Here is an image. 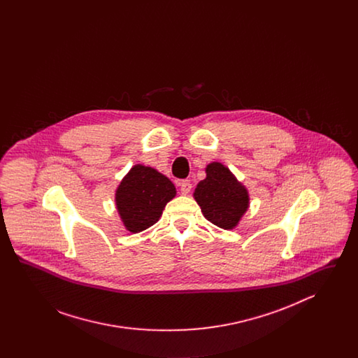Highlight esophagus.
<instances>
[{"label": "esophagus", "mask_w": 358, "mask_h": 358, "mask_svg": "<svg viewBox=\"0 0 358 358\" xmlns=\"http://www.w3.org/2000/svg\"><path fill=\"white\" fill-rule=\"evenodd\" d=\"M178 187H180V190H181L182 194H187L192 189V184H190L189 180H182V181L178 182Z\"/></svg>", "instance_id": "obj_1"}]
</instances>
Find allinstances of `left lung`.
Segmentation results:
<instances>
[{
  "label": "left lung",
  "instance_id": "left-lung-1",
  "mask_svg": "<svg viewBox=\"0 0 358 358\" xmlns=\"http://www.w3.org/2000/svg\"><path fill=\"white\" fill-rule=\"evenodd\" d=\"M194 199L208 222L232 229L248 208V193L224 165L206 166V178L194 190Z\"/></svg>",
  "mask_w": 358,
  "mask_h": 358
}]
</instances>
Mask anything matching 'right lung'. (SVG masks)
Wrapping results in <instances>:
<instances>
[{
	"instance_id": "1",
	"label": "right lung",
	"mask_w": 358,
	"mask_h": 358,
	"mask_svg": "<svg viewBox=\"0 0 358 358\" xmlns=\"http://www.w3.org/2000/svg\"><path fill=\"white\" fill-rule=\"evenodd\" d=\"M174 196L176 187L168 177L153 168L136 165L122 180L115 201L124 227L136 234L158 222Z\"/></svg>"
}]
</instances>
